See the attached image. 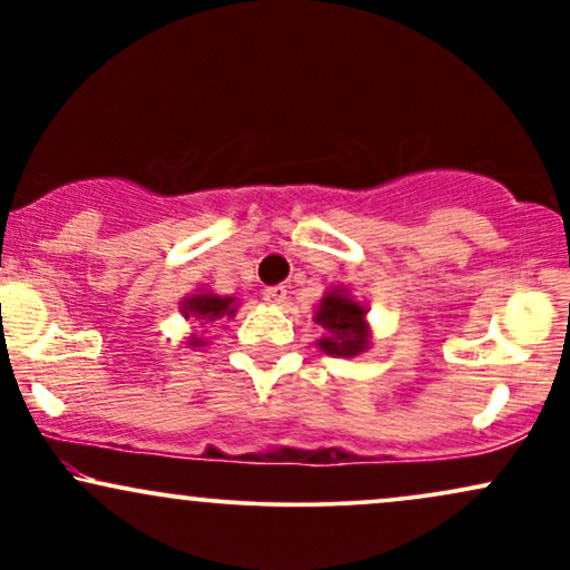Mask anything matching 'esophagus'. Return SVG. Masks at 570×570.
Masks as SVG:
<instances>
[{"mask_svg": "<svg viewBox=\"0 0 570 570\" xmlns=\"http://www.w3.org/2000/svg\"><path fill=\"white\" fill-rule=\"evenodd\" d=\"M265 294V299L271 305H281V303H286V286H267V289L263 292Z\"/></svg>", "mask_w": 570, "mask_h": 570, "instance_id": "esophagus-1", "label": "esophagus"}]
</instances>
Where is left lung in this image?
Instances as JSON below:
<instances>
[{"mask_svg": "<svg viewBox=\"0 0 570 570\" xmlns=\"http://www.w3.org/2000/svg\"><path fill=\"white\" fill-rule=\"evenodd\" d=\"M367 307L351 297L348 289L337 286L322 297L313 322L324 326V337L318 340V348L330 356H358L370 348V326Z\"/></svg>", "mask_w": 570, "mask_h": 570, "instance_id": "left-lung-1", "label": "left lung"}]
</instances>
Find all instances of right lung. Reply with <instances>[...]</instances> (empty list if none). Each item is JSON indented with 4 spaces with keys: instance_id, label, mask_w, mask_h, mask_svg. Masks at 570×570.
Masks as SVG:
<instances>
[{
    "instance_id": "1",
    "label": "right lung",
    "mask_w": 570,
    "mask_h": 570,
    "mask_svg": "<svg viewBox=\"0 0 570 570\" xmlns=\"http://www.w3.org/2000/svg\"><path fill=\"white\" fill-rule=\"evenodd\" d=\"M235 311H238V307H235V297H219V294L206 292V289L189 294V297L181 299V316L193 318V322H203V324L219 322L222 316L230 318ZM187 343L195 345V348H200V345H206V340L193 335Z\"/></svg>"
}]
</instances>
